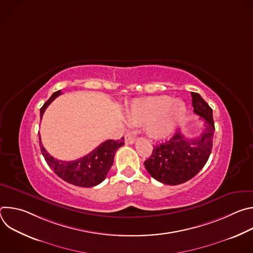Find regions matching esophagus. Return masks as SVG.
<instances>
[{"label": "esophagus", "instance_id": "34e87169", "mask_svg": "<svg viewBox=\"0 0 253 253\" xmlns=\"http://www.w3.org/2000/svg\"><path fill=\"white\" fill-rule=\"evenodd\" d=\"M135 142V137L133 135H131L130 133H127L125 135V143L126 144H133Z\"/></svg>", "mask_w": 253, "mask_h": 253}]
</instances>
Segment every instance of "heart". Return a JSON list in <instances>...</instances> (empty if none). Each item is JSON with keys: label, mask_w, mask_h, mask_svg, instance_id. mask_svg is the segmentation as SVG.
<instances>
[{"label": "heart", "mask_w": 253, "mask_h": 253, "mask_svg": "<svg viewBox=\"0 0 253 253\" xmlns=\"http://www.w3.org/2000/svg\"><path fill=\"white\" fill-rule=\"evenodd\" d=\"M186 111L182 100H172L166 95L153 96L133 101L127 110V119L132 125L146 124L150 136L162 138L173 132Z\"/></svg>", "instance_id": "1"}]
</instances>
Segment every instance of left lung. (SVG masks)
I'll return each instance as SVG.
<instances>
[{
  "label": "left lung",
  "instance_id": "left-lung-1",
  "mask_svg": "<svg viewBox=\"0 0 253 253\" xmlns=\"http://www.w3.org/2000/svg\"><path fill=\"white\" fill-rule=\"evenodd\" d=\"M191 96L194 113L204 121L202 133L187 139L178 131L169 140L154 145L151 156L144 161L148 173L167 185H178L193 178L211 153L215 130L212 109L198 93L191 92Z\"/></svg>",
  "mask_w": 253,
  "mask_h": 253
}]
</instances>
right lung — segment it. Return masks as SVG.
<instances>
[{
    "label": "right lung",
    "instance_id": "right-lung-1",
    "mask_svg": "<svg viewBox=\"0 0 253 253\" xmlns=\"http://www.w3.org/2000/svg\"><path fill=\"white\" fill-rule=\"evenodd\" d=\"M61 91L55 92L40 109L41 119L47 107L54 101ZM40 135V134H39ZM41 152L50 168L64 181L80 187H93L100 184L109 172L116 151L124 145V137L119 140H106L86 156L74 161H62L51 156L44 148L41 137Z\"/></svg>",
    "mask_w": 253,
    "mask_h": 253
}]
</instances>
